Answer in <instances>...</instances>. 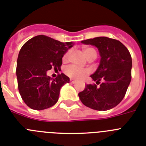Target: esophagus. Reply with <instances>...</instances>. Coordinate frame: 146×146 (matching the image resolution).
Segmentation results:
<instances>
[{"label": "esophagus", "instance_id": "34e87169", "mask_svg": "<svg viewBox=\"0 0 146 146\" xmlns=\"http://www.w3.org/2000/svg\"><path fill=\"white\" fill-rule=\"evenodd\" d=\"M70 82L71 84H75L76 83V81L73 80V79H72V78H70Z\"/></svg>", "mask_w": 146, "mask_h": 146}]
</instances>
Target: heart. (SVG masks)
<instances>
[{"label": "heart", "instance_id": "1", "mask_svg": "<svg viewBox=\"0 0 146 146\" xmlns=\"http://www.w3.org/2000/svg\"><path fill=\"white\" fill-rule=\"evenodd\" d=\"M83 51L84 55L86 56V57L87 59H96L97 56V52L92 48H89V47H86L84 48ZM70 53V50H68L64 53V54L62 56V59L64 62L68 61L69 59ZM64 73H65L68 77L71 78H74V79H82L84 77H86L87 75L90 73V70L87 68H81L75 64H71V65L67 66L64 68Z\"/></svg>", "mask_w": 146, "mask_h": 146}]
</instances>
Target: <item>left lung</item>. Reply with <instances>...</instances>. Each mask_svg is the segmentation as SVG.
Instances as JSON below:
<instances>
[{"label":"left lung","instance_id":"left-lung-1","mask_svg":"<svg viewBox=\"0 0 146 146\" xmlns=\"http://www.w3.org/2000/svg\"><path fill=\"white\" fill-rule=\"evenodd\" d=\"M82 42L97 47L101 62L97 70L90 76L96 84H87L78 93L79 98L84 105L92 110L106 111L112 109L122 101L131 82V54L123 43L106 36L88 39Z\"/></svg>","mask_w":146,"mask_h":146}]
</instances>
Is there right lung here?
I'll return each mask as SVG.
<instances>
[{
	"instance_id": "add662e5",
	"label": "right lung",
	"mask_w": 146,
	"mask_h": 146,
	"mask_svg": "<svg viewBox=\"0 0 146 146\" xmlns=\"http://www.w3.org/2000/svg\"><path fill=\"white\" fill-rule=\"evenodd\" d=\"M73 42H62L38 35L22 46L17 61L16 75L19 92L29 107L35 110L50 108L58 101L59 91L70 78L64 73L55 78L47 76L51 68L59 69L62 56Z\"/></svg>"
}]
</instances>
